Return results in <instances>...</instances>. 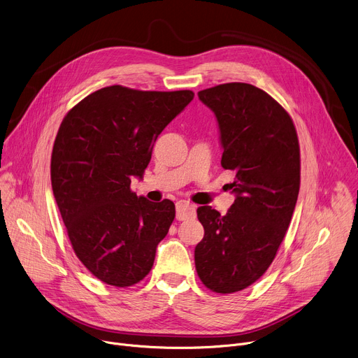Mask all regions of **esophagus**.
Listing matches in <instances>:
<instances>
[{"label": "esophagus", "instance_id": "1", "mask_svg": "<svg viewBox=\"0 0 358 358\" xmlns=\"http://www.w3.org/2000/svg\"><path fill=\"white\" fill-rule=\"evenodd\" d=\"M176 217L178 221H185V220H191L195 218V207L192 203L187 202V201H178L176 206Z\"/></svg>", "mask_w": 358, "mask_h": 358}]
</instances>
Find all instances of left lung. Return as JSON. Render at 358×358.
<instances>
[{"instance_id": "left-lung-1", "label": "left lung", "mask_w": 358, "mask_h": 358, "mask_svg": "<svg viewBox=\"0 0 358 358\" xmlns=\"http://www.w3.org/2000/svg\"><path fill=\"white\" fill-rule=\"evenodd\" d=\"M218 120L221 166L234 173L236 195L227 215L208 206L196 215L203 238L195 269L210 290L239 292L273 262L289 228L300 188V148L289 113L262 89L241 82L198 92Z\"/></svg>"}]
</instances>
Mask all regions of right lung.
<instances>
[{
  "label": "right lung",
  "mask_w": 358,
  "mask_h": 358,
  "mask_svg": "<svg viewBox=\"0 0 358 358\" xmlns=\"http://www.w3.org/2000/svg\"><path fill=\"white\" fill-rule=\"evenodd\" d=\"M194 99L191 90L99 89L64 117L50 157V181L72 248L106 285L127 287L152 268L176 206L130 189L143 177L152 145Z\"/></svg>",
  "instance_id": "obj_1"
}]
</instances>
